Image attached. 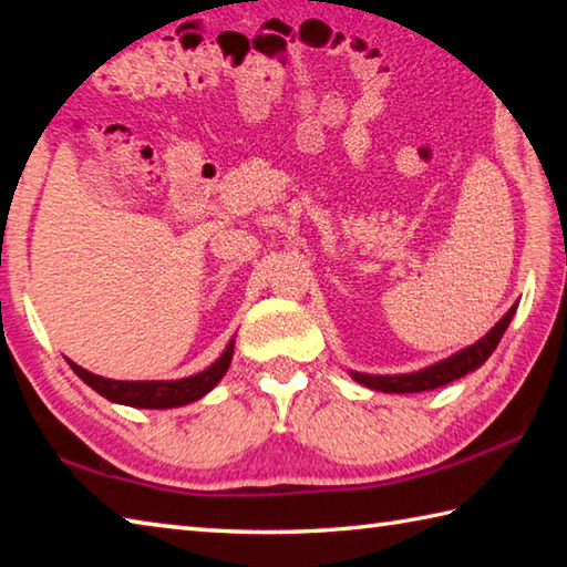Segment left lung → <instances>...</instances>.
<instances>
[{"instance_id": "left-lung-1", "label": "left lung", "mask_w": 567, "mask_h": 567, "mask_svg": "<svg viewBox=\"0 0 567 567\" xmlns=\"http://www.w3.org/2000/svg\"><path fill=\"white\" fill-rule=\"evenodd\" d=\"M516 310H518V302L513 305L511 310L503 315L476 344L461 349V352L451 354L449 359H441L436 364L419 369V372H409V374L349 372V377H352L357 384H364L367 389H374V391H384V394H416V391H431V389L451 384L454 379L466 377L468 372H476V369L486 362V359L493 354V349L498 347L501 337L508 329Z\"/></svg>"}]
</instances>
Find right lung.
I'll return each instance as SVG.
<instances>
[{
	"label": "right lung",
	"instance_id": "add662e5",
	"mask_svg": "<svg viewBox=\"0 0 567 567\" xmlns=\"http://www.w3.org/2000/svg\"><path fill=\"white\" fill-rule=\"evenodd\" d=\"M233 352H235V337L208 369L183 379H163V382H121V379H106V377L91 374L89 369L74 364L71 359H66V362L79 374V379H84L96 394L106 396L109 401H113V404H123L133 409H176V406L193 404V401L203 399L208 391L218 386L225 372H228Z\"/></svg>",
	"mask_w": 567,
	"mask_h": 567
}]
</instances>
